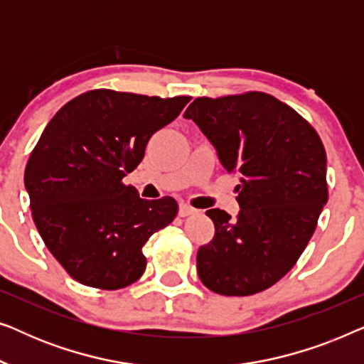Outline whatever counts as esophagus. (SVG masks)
<instances>
[{"instance_id": "esophagus-1", "label": "esophagus", "mask_w": 364, "mask_h": 364, "mask_svg": "<svg viewBox=\"0 0 364 364\" xmlns=\"http://www.w3.org/2000/svg\"><path fill=\"white\" fill-rule=\"evenodd\" d=\"M196 212H197L196 208L188 205V203H181V207H178V215H181V217L192 215V213H196Z\"/></svg>"}]
</instances>
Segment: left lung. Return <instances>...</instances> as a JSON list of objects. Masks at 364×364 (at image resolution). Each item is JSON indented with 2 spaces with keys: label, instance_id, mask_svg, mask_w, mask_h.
<instances>
[{
  "label": "left lung",
  "instance_id": "left-lung-1",
  "mask_svg": "<svg viewBox=\"0 0 364 364\" xmlns=\"http://www.w3.org/2000/svg\"><path fill=\"white\" fill-rule=\"evenodd\" d=\"M183 117L240 177L235 220L220 208L207 210L215 235L198 248V277L225 296L267 290L300 258L328 200L321 139L295 109L258 91L197 97Z\"/></svg>",
  "mask_w": 364,
  "mask_h": 364
}]
</instances>
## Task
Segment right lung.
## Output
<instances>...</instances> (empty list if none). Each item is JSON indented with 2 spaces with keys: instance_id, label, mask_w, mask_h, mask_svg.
<instances>
[{
  "instance_id": "add662e5",
  "label": "right lung",
  "mask_w": 364,
  "mask_h": 364,
  "mask_svg": "<svg viewBox=\"0 0 364 364\" xmlns=\"http://www.w3.org/2000/svg\"><path fill=\"white\" fill-rule=\"evenodd\" d=\"M188 101L94 89L48 122L24 186L39 235L76 282L119 290L142 277V247L176 218L178 205L172 197L144 200L122 178Z\"/></svg>"
}]
</instances>
